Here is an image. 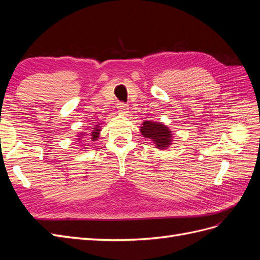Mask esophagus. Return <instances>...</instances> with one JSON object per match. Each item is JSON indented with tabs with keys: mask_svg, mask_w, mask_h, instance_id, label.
<instances>
[{
	"mask_svg": "<svg viewBox=\"0 0 260 260\" xmlns=\"http://www.w3.org/2000/svg\"><path fill=\"white\" fill-rule=\"evenodd\" d=\"M118 108V112L122 115H125L129 112V105L128 104H124V103H119L117 106Z\"/></svg>",
	"mask_w": 260,
	"mask_h": 260,
	"instance_id": "1",
	"label": "esophagus"
}]
</instances>
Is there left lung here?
I'll return each instance as SVG.
<instances>
[{
  "label": "left lung",
  "mask_w": 260,
  "mask_h": 260,
  "mask_svg": "<svg viewBox=\"0 0 260 260\" xmlns=\"http://www.w3.org/2000/svg\"><path fill=\"white\" fill-rule=\"evenodd\" d=\"M141 132L144 138L152 140L156 144L157 148H166L171 143V133L168 127L161 123H156L153 121H144L141 127Z\"/></svg>",
  "instance_id": "obj_1"
}]
</instances>
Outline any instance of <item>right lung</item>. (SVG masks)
I'll use <instances>...</instances> for the list:
<instances>
[{
    "instance_id": "obj_1",
    "label": "right lung",
    "mask_w": 260,
    "mask_h": 260,
    "mask_svg": "<svg viewBox=\"0 0 260 260\" xmlns=\"http://www.w3.org/2000/svg\"><path fill=\"white\" fill-rule=\"evenodd\" d=\"M100 127L99 125H96V128H94V130H93V132H91L90 133V136H91V140L92 141H96L98 140V138H99V135H100V129H99ZM85 136V135H84Z\"/></svg>"
}]
</instances>
